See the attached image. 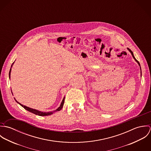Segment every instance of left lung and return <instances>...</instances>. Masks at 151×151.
I'll list each match as a JSON object with an SVG mask.
<instances>
[{
	"label": "left lung",
	"mask_w": 151,
	"mask_h": 151,
	"mask_svg": "<svg viewBox=\"0 0 151 151\" xmlns=\"http://www.w3.org/2000/svg\"><path fill=\"white\" fill-rule=\"evenodd\" d=\"M128 49H129V52H131V55H132V57H133V58H134V59H135V61H136V62H137V63H138V65H139V66H140V64H139V62H138V60H137V59H135V57H134V55H133V53H132V51H131V49H129V48H128ZM140 68H141V67H140Z\"/></svg>",
	"instance_id": "8db88e82"
}]
</instances>
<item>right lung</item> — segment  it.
<instances>
[{
	"instance_id": "obj_1",
	"label": "right lung",
	"mask_w": 151,
	"mask_h": 151,
	"mask_svg": "<svg viewBox=\"0 0 151 151\" xmlns=\"http://www.w3.org/2000/svg\"><path fill=\"white\" fill-rule=\"evenodd\" d=\"M10 71H11V68H10V71H9V77H10ZM65 97H64V98H63V101H62V103H61V105H60V106L59 108H58L56 110H54L53 111H50V112H42V111H38V110H35V109H31V108L27 107V106H25L22 105L21 104L19 103L16 99H15V100H16V101L17 103H19V104L22 106V107H23L25 110H28V111H30V112H31V113H32L36 114V115H38V116H48V115L52 114L53 113L60 110L62 109V108H63V106L64 102H65Z\"/></svg>"
}]
</instances>
